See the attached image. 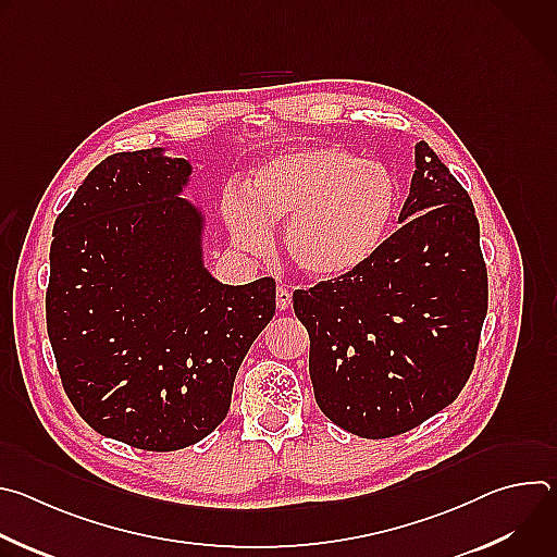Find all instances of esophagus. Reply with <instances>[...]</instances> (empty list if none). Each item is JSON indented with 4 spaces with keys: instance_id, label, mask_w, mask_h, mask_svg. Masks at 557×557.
Returning <instances> with one entry per match:
<instances>
[{
    "instance_id": "esophagus-1",
    "label": "esophagus",
    "mask_w": 557,
    "mask_h": 557,
    "mask_svg": "<svg viewBox=\"0 0 557 557\" xmlns=\"http://www.w3.org/2000/svg\"><path fill=\"white\" fill-rule=\"evenodd\" d=\"M275 304H277L280 310L290 308V304H293V293H290L286 286H280V288L275 290Z\"/></svg>"
}]
</instances>
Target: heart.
Here are the masks:
<instances>
[{"instance_id":"b5f03b06","label":"heart","mask_w":557,"mask_h":557,"mask_svg":"<svg viewBox=\"0 0 557 557\" xmlns=\"http://www.w3.org/2000/svg\"><path fill=\"white\" fill-rule=\"evenodd\" d=\"M399 211V183L376 163L342 147H301L275 156L249 181L247 194L224 198L235 245L264 251L269 224L284 223L288 262L310 277H342L385 240Z\"/></svg>"}]
</instances>
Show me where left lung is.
Segmentation results:
<instances>
[{"label": "left lung", "instance_id": "obj_1", "mask_svg": "<svg viewBox=\"0 0 557 557\" xmlns=\"http://www.w3.org/2000/svg\"><path fill=\"white\" fill-rule=\"evenodd\" d=\"M401 228L355 271L293 293L320 410L363 438L414 430L465 387L487 314L481 226L462 185L417 143Z\"/></svg>", "mask_w": 557, "mask_h": 557}]
</instances>
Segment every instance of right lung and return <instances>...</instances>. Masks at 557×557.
Here are the masks:
<instances>
[{
	"instance_id": "right-lung-1",
	"label": "right lung",
	"mask_w": 557,
	"mask_h": 557,
	"mask_svg": "<svg viewBox=\"0 0 557 557\" xmlns=\"http://www.w3.org/2000/svg\"><path fill=\"white\" fill-rule=\"evenodd\" d=\"M191 165L163 149L99 163L59 213L46 324L74 410L108 438L174 451L226 417L233 381L275 314V280L226 286L202 264Z\"/></svg>"
}]
</instances>
